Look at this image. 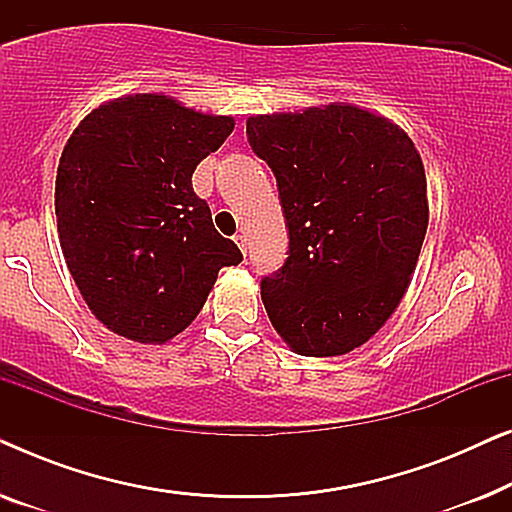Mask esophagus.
<instances>
[{"instance_id": "esophagus-1", "label": "esophagus", "mask_w": 512, "mask_h": 512, "mask_svg": "<svg viewBox=\"0 0 512 512\" xmlns=\"http://www.w3.org/2000/svg\"><path fill=\"white\" fill-rule=\"evenodd\" d=\"M233 240H235V244H237V247H240V251H242V254H247V235L237 233V235L233 237Z\"/></svg>"}]
</instances>
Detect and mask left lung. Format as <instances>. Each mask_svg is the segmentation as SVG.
Masks as SVG:
<instances>
[{
    "instance_id": "left-lung-1",
    "label": "left lung",
    "mask_w": 512,
    "mask_h": 512,
    "mask_svg": "<svg viewBox=\"0 0 512 512\" xmlns=\"http://www.w3.org/2000/svg\"><path fill=\"white\" fill-rule=\"evenodd\" d=\"M272 167L289 258L261 282L293 352L340 356L396 312L429 226L426 174L408 132L347 102L247 118Z\"/></svg>"
}]
</instances>
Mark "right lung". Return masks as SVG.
Listing matches in <instances>:
<instances>
[{"instance_id":"right-lung-1","label":"right lung","mask_w":512,"mask_h":512,"mask_svg":"<svg viewBox=\"0 0 512 512\" xmlns=\"http://www.w3.org/2000/svg\"><path fill=\"white\" fill-rule=\"evenodd\" d=\"M233 128V116L137 93L100 104L67 139L55 177L60 247L109 331L163 345L198 317L219 270L242 261L191 184Z\"/></svg>"}]
</instances>
